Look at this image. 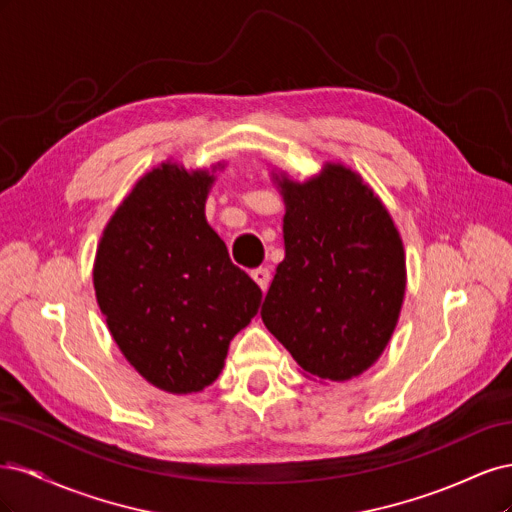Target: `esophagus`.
<instances>
[{"label":"esophagus","instance_id":"esophagus-1","mask_svg":"<svg viewBox=\"0 0 512 512\" xmlns=\"http://www.w3.org/2000/svg\"><path fill=\"white\" fill-rule=\"evenodd\" d=\"M252 280L262 288L267 290L269 288V282H271V271L267 267H258L252 271Z\"/></svg>","mask_w":512,"mask_h":512}]
</instances>
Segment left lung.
<instances>
[{"instance_id": "obj_1", "label": "left lung", "mask_w": 512, "mask_h": 512, "mask_svg": "<svg viewBox=\"0 0 512 512\" xmlns=\"http://www.w3.org/2000/svg\"><path fill=\"white\" fill-rule=\"evenodd\" d=\"M286 258L260 316L309 376L344 382L389 344L406 292L399 232L350 168L327 164L305 183L280 181Z\"/></svg>"}]
</instances>
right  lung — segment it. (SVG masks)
<instances>
[{"instance_id":"1","label":"right lung","mask_w":512,"mask_h":512,"mask_svg":"<svg viewBox=\"0 0 512 512\" xmlns=\"http://www.w3.org/2000/svg\"><path fill=\"white\" fill-rule=\"evenodd\" d=\"M211 183L205 170L153 168L104 228L94 265L119 350L147 382L177 395L220 376L230 339L262 299L205 220Z\"/></svg>"}]
</instances>
